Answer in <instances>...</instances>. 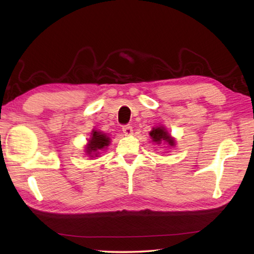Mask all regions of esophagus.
<instances>
[{"label": "esophagus", "mask_w": 254, "mask_h": 254, "mask_svg": "<svg viewBox=\"0 0 254 254\" xmlns=\"http://www.w3.org/2000/svg\"><path fill=\"white\" fill-rule=\"evenodd\" d=\"M122 131H123V133L124 134H127V135H130V134H132V127L131 126H123L122 127Z\"/></svg>", "instance_id": "esophagus-1"}]
</instances>
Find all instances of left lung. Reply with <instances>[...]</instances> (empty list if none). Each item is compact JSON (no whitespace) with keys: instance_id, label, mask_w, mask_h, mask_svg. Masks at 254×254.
Wrapping results in <instances>:
<instances>
[{"instance_id":"8db88e82","label":"left lung","mask_w":254,"mask_h":254,"mask_svg":"<svg viewBox=\"0 0 254 254\" xmlns=\"http://www.w3.org/2000/svg\"><path fill=\"white\" fill-rule=\"evenodd\" d=\"M150 137L153 138V141L156 142L157 144H160V142H167L171 146H174L175 145V141L174 138H172L168 132H167L164 127H155L153 128V131H150L149 133Z\"/></svg>"}]
</instances>
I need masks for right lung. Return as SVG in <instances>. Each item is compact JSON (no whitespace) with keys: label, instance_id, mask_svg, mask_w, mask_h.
I'll list each match as a JSON object with an SVG mask.
<instances>
[{"label":"right lung","instance_id":"obj_1","mask_svg":"<svg viewBox=\"0 0 254 254\" xmlns=\"http://www.w3.org/2000/svg\"><path fill=\"white\" fill-rule=\"evenodd\" d=\"M109 142L110 138L107 137L104 133L93 131L91 138L89 139L87 146H86V149H87L86 152H87L90 157H93V155L97 157V155L99 153L98 150L107 147L109 145Z\"/></svg>","mask_w":254,"mask_h":254}]
</instances>
